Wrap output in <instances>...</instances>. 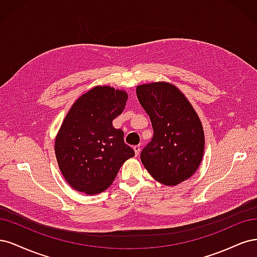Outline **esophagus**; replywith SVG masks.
<instances>
[{
	"label": "esophagus",
	"mask_w": 257,
	"mask_h": 257,
	"mask_svg": "<svg viewBox=\"0 0 257 257\" xmlns=\"http://www.w3.org/2000/svg\"><path fill=\"white\" fill-rule=\"evenodd\" d=\"M134 151H135L136 155L138 156V155L140 154V151H141V146H140V145H136V146H134Z\"/></svg>",
	"instance_id": "esophagus-1"
}]
</instances>
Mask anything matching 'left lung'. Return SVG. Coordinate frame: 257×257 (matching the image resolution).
<instances>
[{
	"instance_id": "8db88e82",
	"label": "left lung",
	"mask_w": 257,
	"mask_h": 257,
	"mask_svg": "<svg viewBox=\"0 0 257 257\" xmlns=\"http://www.w3.org/2000/svg\"><path fill=\"white\" fill-rule=\"evenodd\" d=\"M137 96L154 129L152 141L141 153V161L158 183H183L203 159L205 137L200 117L186 96L169 82L138 85Z\"/></svg>"
}]
</instances>
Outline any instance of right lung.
<instances>
[{"label":"right lung","mask_w":257,"mask_h":257,"mask_svg":"<svg viewBox=\"0 0 257 257\" xmlns=\"http://www.w3.org/2000/svg\"><path fill=\"white\" fill-rule=\"evenodd\" d=\"M127 92L95 86L80 96L64 118L54 143L60 171L79 192L98 194L109 188L121 165L135 156L113 119L125 109Z\"/></svg>","instance_id":"right-lung-1"}]
</instances>
